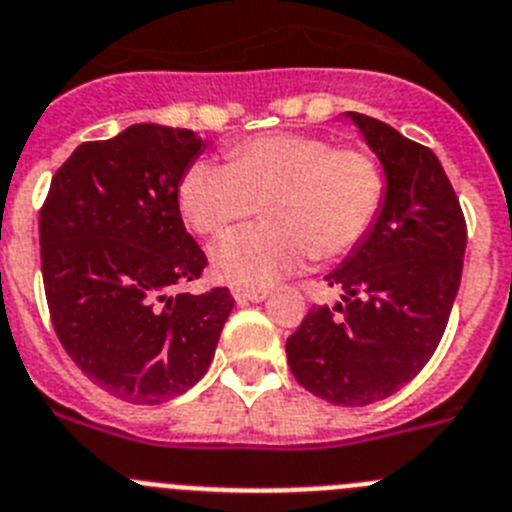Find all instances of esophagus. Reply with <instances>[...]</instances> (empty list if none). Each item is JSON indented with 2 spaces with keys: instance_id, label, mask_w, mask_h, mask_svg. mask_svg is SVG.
<instances>
[{
  "instance_id": "1",
  "label": "esophagus",
  "mask_w": 512,
  "mask_h": 512,
  "mask_svg": "<svg viewBox=\"0 0 512 512\" xmlns=\"http://www.w3.org/2000/svg\"><path fill=\"white\" fill-rule=\"evenodd\" d=\"M265 299H268V291H239V288H234L237 304H260Z\"/></svg>"
}]
</instances>
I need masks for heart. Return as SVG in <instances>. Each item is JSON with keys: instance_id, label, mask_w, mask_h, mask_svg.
<instances>
[{"instance_id": "b5f03b06", "label": "heart", "mask_w": 512, "mask_h": 512, "mask_svg": "<svg viewBox=\"0 0 512 512\" xmlns=\"http://www.w3.org/2000/svg\"><path fill=\"white\" fill-rule=\"evenodd\" d=\"M384 175L371 154L335 149L306 133H268L229 151V164L193 162L177 185L182 219L221 237L257 211L268 224L211 250L219 281L260 291L317 260L345 255L371 231L384 203Z\"/></svg>"}]
</instances>
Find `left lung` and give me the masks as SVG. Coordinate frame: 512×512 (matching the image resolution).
Here are the masks:
<instances>
[{"label":"left lung","mask_w":512,"mask_h":512,"mask_svg":"<svg viewBox=\"0 0 512 512\" xmlns=\"http://www.w3.org/2000/svg\"><path fill=\"white\" fill-rule=\"evenodd\" d=\"M342 115L381 162L384 203L371 231L324 275L340 301L311 306L286 355L311 394L363 407L415 379L438 348L459 293L466 224L428 146L363 113Z\"/></svg>","instance_id":"obj_1"}]
</instances>
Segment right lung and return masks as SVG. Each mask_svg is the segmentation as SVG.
Masks as SVG:
<instances>
[{"label":"right lung","mask_w":512,"mask_h":512,"mask_svg":"<svg viewBox=\"0 0 512 512\" xmlns=\"http://www.w3.org/2000/svg\"><path fill=\"white\" fill-rule=\"evenodd\" d=\"M203 146L198 133L157 123L87 141L41 208L53 330L87 379L126 402L159 404L198 384L234 306L229 288L172 293L206 268L177 206Z\"/></svg>","instance_id":"right-lung-1"}]
</instances>
